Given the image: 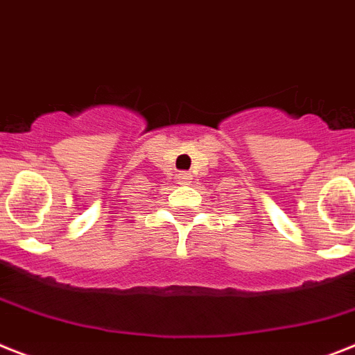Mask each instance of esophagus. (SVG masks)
<instances>
[{
    "mask_svg": "<svg viewBox=\"0 0 355 355\" xmlns=\"http://www.w3.org/2000/svg\"><path fill=\"white\" fill-rule=\"evenodd\" d=\"M178 180H180L181 184H189L190 180H192V175L189 172H181V174H178Z\"/></svg>",
    "mask_w": 355,
    "mask_h": 355,
    "instance_id": "esophagus-1",
    "label": "esophagus"
}]
</instances>
